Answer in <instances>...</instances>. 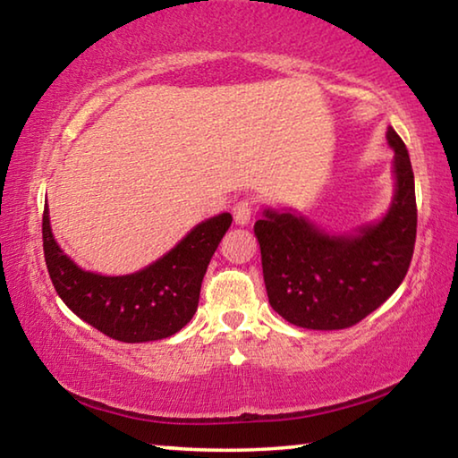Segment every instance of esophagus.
<instances>
[{
	"label": "esophagus",
	"instance_id": "esophagus-1",
	"mask_svg": "<svg viewBox=\"0 0 458 458\" xmlns=\"http://www.w3.org/2000/svg\"><path fill=\"white\" fill-rule=\"evenodd\" d=\"M252 199H238L234 206H232V216H234V222L238 226H246L248 222L252 220Z\"/></svg>",
	"mask_w": 458,
	"mask_h": 458
}]
</instances>
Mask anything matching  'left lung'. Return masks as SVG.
Masks as SVG:
<instances>
[{
    "instance_id": "obj_1",
    "label": "left lung",
    "mask_w": 458,
    "mask_h": 458,
    "mask_svg": "<svg viewBox=\"0 0 458 458\" xmlns=\"http://www.w3.org/2000/svg\"><path fill=\"white\" fill-rule=\"evenodd\" d=\"M386 137L396 193L382 222L352 236H329L291 212L267 210L254 224L268 303L297 327H352L404 281L416 242L414 172L396 131L390 127Z\"/></svg>"
}]
</instances>
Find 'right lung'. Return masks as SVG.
<instances>
[{
  "label": "right lung",
  "instance_id": "add662e5",
  "mask_svg": "<svg viewBox=\"0 0 458 458\" xmlns=\"http://www.w3.org/2000/svg\"><path fill=\"white\" fill-rule=\"evenodd\" d=\"M232 224L220 214L198 224L164 259L125 276H103L76 267L52 236L48 206L42 216L44 259L52 284L72 313L105 335L143 344L165 339L196 313L212 254Z\"/></svg>",
  "mask_w": 458,
  "mask_h": 458
}]
</instances>
